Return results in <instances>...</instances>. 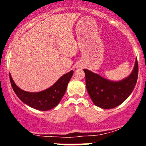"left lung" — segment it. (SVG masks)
<instances>
[{"mask_svg": "<svg viewBox=\"0 0 146 146\" xmlns=\"http://www.w3.org/2000/svg\"><path fill=\"white\" fill-rule=\"evenodd\" d=\"M86 87L89 96L96 106L102 109L115 108L126 101L136 85L138 64L136 58L133 70L129 76L120 81H111L87 69Z\"/></svg>", "mask_w": 146, "mask_h": 146, "instance_id": "8db88e82", "label": "left lung"}]
</instances>
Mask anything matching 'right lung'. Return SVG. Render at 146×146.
Masks as SVG:
<instances>
[{
	"label": "right lung",
	"instance_id": "1",
	"mask_svg": "<svg viewBox=\"0 0 146 146\" xmlns=\"http://www.w3.org/2000/svg\"><path fill=\"white\" fill-rule=\"evenodd\" d=\"M73 71L68 72L58 79L55 83L45 90L37 92L24 91L17 87L9 75L10 82L14 92L24 104L32 108L41 111L51 110L57 106L64 96Z\"/></svg>",
	"mask_w": 146,
	"mask_h": 146
}]
</instances>
